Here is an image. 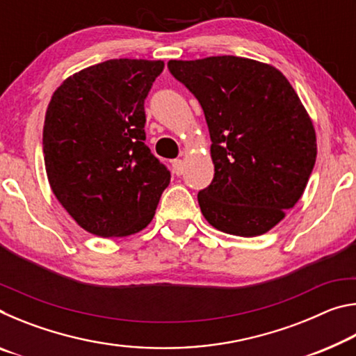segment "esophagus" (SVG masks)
Returning <instances> with one entry per match:
<instances>
[{"instance_id":"obj_1","label":"esophagus","mask_w":356,"mask_h":356,"mask_svg":"<svg viewBox=\"0 0 356 356\" xmlns=\"http://www.w3.org/2000/svg\"><path fill=\"white\" fill-rule=\"evenodd\" d=\"M184 168H185V165H184L182 160H172V170H174V172L177 174V176H182Z\"/></svg>"}]
</instances>
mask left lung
<instances>
[{
  "label": "left lung",
  "mask_w": 356,
  "mask_h": 356,
  "mask_svg": "<svg viewBox=\"0 0 356 356\" xmlns=\"http://www.w3.org/2000/svg\"><path fill=\"white\" fill-rule=\"evenodd\" d=\"M209 127L213 180L197 193L201 212L226 234L256 237L284 218L316 163V131L278 69L238 56L170 61Z\"/></svg>",
  "instance_id": "left-lung-1"
}]
</instances>
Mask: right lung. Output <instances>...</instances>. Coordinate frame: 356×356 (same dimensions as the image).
Segmentation results:
<instances>
[{"instance_id":"obj_1","label":"right lung","mask_w":356,"mask_h":356,"mask_svg":"<svg viewBox=\"0 0 356 356\" xmlns=\"http://www.w3.org/2000/svg\"><path fill=\"white\" fill-rule=\"evenodd\" d=\"M163 67V61L110 59L69 76L48 105L42 138L48 182L94 236L140 232L170 185V170L144 143V100Z\"/></svg>"}]
</instances>
